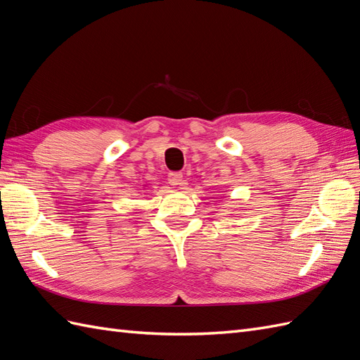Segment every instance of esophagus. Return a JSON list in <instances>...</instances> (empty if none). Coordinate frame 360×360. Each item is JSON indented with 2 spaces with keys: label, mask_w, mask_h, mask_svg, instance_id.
<instances>
[{
  "label": "esophagus",
  "mask_w": 360,
  "mask_h": 360,
  "mask_svg": "<svg viewBox=\"0 0 360 360\" xmlns=\"http://www.w3.org/2000/svg\"><path fill=\"white\" fill-rule=\"evenodd\" d=\"M169 184L170 186H173V187H179V188H182L184 186H186V179H184V176H182V173H179V172H173V173H170L169 174Z\"/></svg>",
  "instance_id": "1"
}]
</instances>
